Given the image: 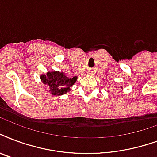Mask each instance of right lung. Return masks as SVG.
<instances>
[{"label": "right lung", "instance_id": "add662e5", "mask_svg": "<svg viewBox=\"0 0 157 157\" xmlns=\"http://www.w3.org/2000/svg\"><path fill=\"white\" fill-rule=\"evenodd\" d=\"M40 77L43 83L49 86V91L53 95H60L67 93V91L70 90V87L72 86L76 81V76L69 78L66 76L63 72L59 71H49L47 75H42Z\"/></svg>", "mask_w": 157, "mask_h": 157}]
</instances>
